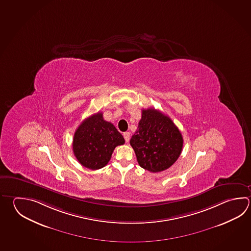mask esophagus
Here are the masks:
<instances>
[{
    "mask_svg": "<svg viewBox=\"0 0 251 251\" xmlns=\"http://www.w3.org/2000/svg\"><path fill=\"white\" fill-rule=\"evenodd\" d=\"M123 137H124L125 141L128 143L129 141V138H130V134H129V132L123 133Z\"/></svg>",
    "mask_w": 251,
    "mask_h": 251,
    "instance_id": "34e87169",
    "label": "esophagus"
}]
</instances>
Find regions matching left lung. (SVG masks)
<instances>
[{"instance_id":"left-lung-1","label":"left lung","mask_w":251,"mask_h":251,"mask_svg":"<svg viewBox=\"0 0 251 251\" xmlns=\"http://www.w3.org/2000/svg\"><path fill=\"white\" fill-rule=\"evenodd\" d=\"M183 137L170 117L153 108L143 109L137 131L130 139L137 162L150 172H161L175 163Z\"/></svg>"}]
</instances>
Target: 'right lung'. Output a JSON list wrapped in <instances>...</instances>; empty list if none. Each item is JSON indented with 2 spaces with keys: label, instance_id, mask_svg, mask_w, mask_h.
<instances>
[{
  "label": "right lung",
  "instance_id": "right-lung-1",
  "mask_svg": "<svg viewBox=\"0 0 251 251\" xmlns=\"http://www.w3.org/2000/svg\"><path fill=\"white\" fill-rule=\"evenodd\" d=\"M125 143L114 125L104 121L102 113L85 119L77 128L73 139V151L81 165L92 171L108 163L114 148Z\"/></svg>",
  "mask_w": 251,
  "mask_h": 251
}]
</instances>
